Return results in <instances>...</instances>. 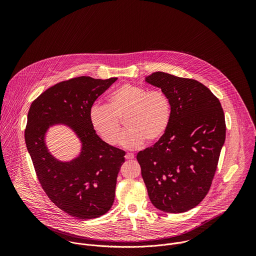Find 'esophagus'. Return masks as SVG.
Segmentation results:
<instances>
[{
	"label": "esophagus",
	"mask_w": 256,
	"mask_h": 256,
	"mask_svg": "<svg viewBox=\"0 0 256 256\" xmlns=\"http://www.w3.org/2000/svg\"><path fill=\"white\" fill-rule=\"evenodd\" d=\"M134 155L132 153H126V159L130 160V159H134Z\"/></svg>",
	"instance_id": "34e87169"
}]
</instances>
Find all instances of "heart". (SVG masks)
Wrapping results in <instances>:
<instances>
[{
    "mask_svg": "<svg viewBox=\"0 0 256 256\" xmlns=\"http://www.w3.org/2000/svg\"><path fill=\"white\" fill-rule=\"evenodd\" d=\"M172 116V103L161 90H150L134 84H124L108 96L107 105L95 104L90 109L94 130L108 144L118 142L122 122L128 130L120 142L126 148L136 149L147 140H159L167 132Z\"/></svg>",
    "mask_w": 256,
    "mask_h": 256,
    "instance_id": "obj_1",
    "label": "heart"
}]
</instances>
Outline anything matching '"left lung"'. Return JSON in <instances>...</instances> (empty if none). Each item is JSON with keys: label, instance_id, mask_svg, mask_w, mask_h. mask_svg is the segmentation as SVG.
Wrapping results in <instances>:
<instances>
[{"label": "left lung", "instance_id": "8db88e82", "mask_svg": "<svg viewBox=\"0 0 256 256\" xmlns=\"http://www.w3.org/2000/svg\"><path fill=\"white\" fill-rule=\"evenodd\" d=\"M146 81L169 96L172 116L165 134L138 153L142 177L158 210L184 212L210 188L226 138L223 108L196 80L156 72Z\"/></svg>", "mask_w": 256, "mask_h": 256}]
</instances>
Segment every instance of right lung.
<instances>
[{
  "label": "right lung",
  "mask_w": 256,
  "mask_h": 256,
  "mask_svg": "<svg viewBox=\"0 0 256 256\" xmlns=\"http://www.w3.org/2000/svg\"><path fill=\"white\" fill-rule=\"evenodd\" d=\"M116 80L82 76L60 82L36 98L28 112L25 142L40 184L58 208L81 220L104 214L114 202L126 152L97 136L89 114L95 100ZM54 122H66L82 138L77 160L62 164L48 153L43 138Z\"/></svg>",
  "instance_id": "obj_1"
}]
</instances>
